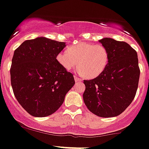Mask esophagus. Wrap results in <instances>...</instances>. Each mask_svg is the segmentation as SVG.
Masks as SVG:
<instances>
[{
  "mask_svg": "<svg viewBox=\"0 0 149 149\" xmlns=\"http://www.w3.org/2000/svg\"><path fill=\"white\" fill-rule=\"evenodd\" d=\"M74 78H75V81H76V83H78V82L82 81V79H79V78H78L76 76H75Z\"/></svg>",
  "mask_w": 149,
  "mask_h": 149,
  "instance_id": "34e87169",
  "label": "esophagus"
}]
</instances>
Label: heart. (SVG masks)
Returning a JSON list of instances; mask_svg holds the SVG:
<instances>
[{
    "label": "heart",
    "instance_id": "heart-1",
    "mask_svg": "<svg viewBox=\"0 0 149 149\" xmlns=\"http://www.w3.org/2000/svg\"><path fill=\"white\" fill-rule=\"evenodd\" d=\"M57 61L63 68L69 70L79 66L77 72L88 78H95L103 72L108 65V52L102 44L79 42L57 55Z\"/></svg>",
    "mask_w": 149,
    "mask_h": 149
}]
</instances>
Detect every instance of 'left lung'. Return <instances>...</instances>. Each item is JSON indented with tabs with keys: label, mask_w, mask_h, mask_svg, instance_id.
Returning <instances> with one entry per match:
<instances>
[{
	"label": "left lung",
	"mask_w": 149,
	"mask_h": 149,
	"mask_svg": "<svg viewBox=\"0 0 149 149\" xmlns=\"http://www.w3.org/2000/svg\"><path fill=\"white\" fill-rule=\"evenodd\" d=\"M100 42L108 52V62L100 75L84 80V101L100 117H113L124 112L136 95L140 68L136 51L125 41L105 38Z\"/></svg>",
	"instance_id": "1"
}]
</instances>
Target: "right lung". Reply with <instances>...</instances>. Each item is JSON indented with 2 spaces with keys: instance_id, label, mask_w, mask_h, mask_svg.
<instances>
[{
  "instance_id": "1",
  "label": "right lung",
  "mask_w": 149,
  "mask_h": 149,
  "mask_svg": "<svg viewBox=\"0 0 149 149\" xmlns=\"http://www.w3.org/2000/svg\"><path fill=\"white\" fill-rule=\"evenodd\" d=\"M65 47V42L39 37L24 41L14 51L11 86L19 103L32 116L44 117L54 113L74 85L73 75L57 61Z\"/></svg>"
}]
</instances>
